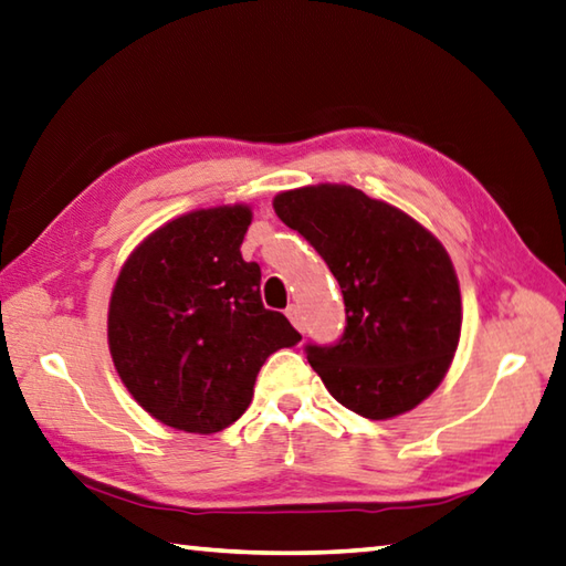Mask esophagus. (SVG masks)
Returning <instances> with one entry per match:
<instances>
[{
    "instance_id": "1",
    "label": "esophagus",
    "mask_w": 566,
    "mask_h": 566,
    "mask_svg": "<svg viewBox=\"0 0 566 566\" xmlns=\"http://www.w3.org/2000/svg\"><path fill=\"white\" fill-rule=\"evenodd\" d=\"M286 316H290V322L302 332V310H300V306H296V304L286 306Z\"/></svg>"
}]
</instances>
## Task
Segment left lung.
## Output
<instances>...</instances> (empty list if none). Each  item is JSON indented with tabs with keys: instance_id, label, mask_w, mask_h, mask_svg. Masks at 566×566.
Masks as SVG:
<instances>
[{
	"instance_id": "obj_1",
	"label": "left lung",
	"mask_w": 566,
	"mask_h": 566,
	"mask_svg": "<svg viewBox=\"0 0 566 566\" xmlns=\"http://www.w3.org/2000/svg\"><path fill=\"white\" fill-rule=\"evenodd\" d=\"M272 205L342 286V338L306 344L328 394L371 420L416 408L443 381L460 342V286L443 244L403 210L352 185H306Z\"/></svg>"
}]
</instances>
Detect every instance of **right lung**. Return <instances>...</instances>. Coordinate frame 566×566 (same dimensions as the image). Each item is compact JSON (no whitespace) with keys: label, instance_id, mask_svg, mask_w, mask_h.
<instances>
[{"label":"right lung","instance_id":"obj_1","mask_svg":"<svg viewBox=\"0 0 566 566\" xmlns=\"http://www.w3.org/2000/svg\"><path fill=\"white\" fill-rule=\"evenodd\" d=\"M250 222L248 205L180 214L130 252L113 286V366L143 410L185 433L234 423L266 358L302 342L264 310L260 264L242 260Z\"/></svg>","mask_w":566,"mask_h":566}]
</instances>
